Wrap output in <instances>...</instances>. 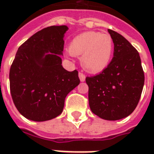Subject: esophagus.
<instances>
[{
    "label": "esophagus",
    "instance_id": "1",
    "mask_svg": "<svg viewBox=\"0 0 154 154\" xmlns=\"http://www.w3.org/2000/svg\"><path fill=\"white\" fill-rule=\"evenodd\" d=\"M79 78H80V81L81 82H85V76L84 73H82V72H79Z\"/></svg>",
    "mask_w": 154,
    "mask_h": 154
}]
</instances>
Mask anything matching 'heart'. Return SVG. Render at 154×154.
<instances>
[{"label": "heart", "instance_id": "1", "mask_svg": "<svg viewBox=\"0 0 154 154\" xmlns=\"http://www.w3.org/2000/svg\"><path fill=\"white\" fill-rule=\"evenodd\" d=\"M69 51L73 56H81V64L86 71L97 73L102 72L109 65L114 42L108 33L85 32L72 38Z\"/></svg>", "mask_w": 154, "mask_h": 154}]
</instances>
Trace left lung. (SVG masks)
I'll use <instances>...</instances> for the list:
<instances>
[{
  "label": "left lung",
  "mask_w": 154,
  "mask_h": 154,
  "mask_svg": "<svg viewBox=\"0 0 154 154\" xmlns=\"http://www.w3.org/2000/svg\"><path fill=\"white\" fill-rule=\"evenodd\" d=\"M114 42L113 57L105 70L87 77L89 103L94 114L117 121L136 109L143 89L145 76L138 52L123 36L108 29Z\"/></svg>",
  "instance_id": "obj_1"
}]
</instances>
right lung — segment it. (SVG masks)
<instances>
[{"mask_svg": "<svg viewBox=\"0 0 154 154\" xmlns=\"http://www.w3.org/2000/svg\"><path fill=\"white\" fill-rule=\"evenodd\" d=\"M69 28L53 25L19 47L9 72L12 98L20 114L45 122L62 112L68 94L80 84L77 70L63 68L64 37Z\"/></svg>", "mask_w": 154, "mask_h": 154, "instance_id": "obj_1", "label": "right lung"}]
</instances>
